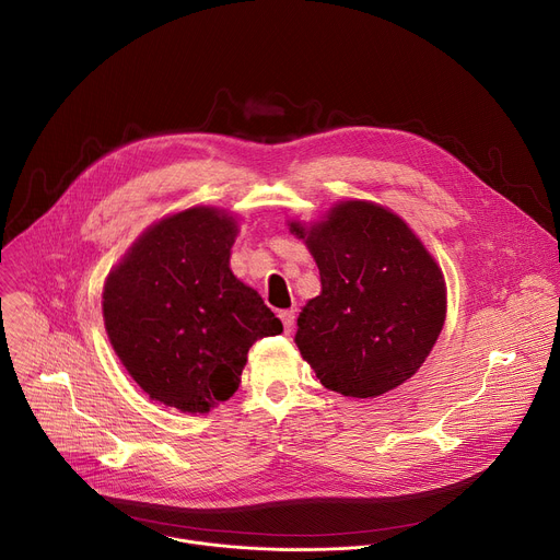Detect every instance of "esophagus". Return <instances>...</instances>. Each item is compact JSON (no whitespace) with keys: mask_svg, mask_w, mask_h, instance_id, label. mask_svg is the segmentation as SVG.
<instances>
[{"mask_svg":"<svg viewBox=\"0 0 560 560\" xmlns=\"http://www.w3.org/2000/svg\"><path fill=\"white\" fill-rule=\"evenodd\" d=\"M279 318L283 322L285 335H290L292 328H294V310H281V312H279Z\"/></svg>","mask_w":560,"mask_h":560,"instance_id":"obj_1","label":"esophagus"}]
</instances>
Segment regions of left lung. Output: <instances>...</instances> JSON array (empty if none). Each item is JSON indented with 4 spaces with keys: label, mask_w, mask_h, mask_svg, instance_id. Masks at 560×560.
<instances>
[{
    "label": "left lung",
    "mask_w": 560,
    "mask_h": 560,
    "mask_svg": "<svg viewBox=\"0 0 560 560\" xmlns=\"http://www.w3.org/2000/svg\"><path fill=\"white\" fill-rule=\"evenodd\" d=\"M312 253L322 294L294 343L328 389L372 398L406 383L445 322V281L408 223L370 201H341L318 223H290Z\"/></svg>",
    "instance_id": "obj_1"
}]
</instances>
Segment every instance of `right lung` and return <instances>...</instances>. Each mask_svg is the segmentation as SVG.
Segmentation results:
<instances>
[{"instance_id":"right-lung-1","label":"right lung","mask_w":560,"mask_h":560,"mask_svg":"<svg viewBox=\"0 0 560 560\" xmlns=\"http://www.w3.org/2000/svg\"><path fill=\"white\" fill-rule=\"evenodd\" d=\"M236 221L197 206L150 225L104 285V326L137 385L206 415L236 392L248 350L283 332L257 290L230 270Z\"/></svg>"}]
</instances>
